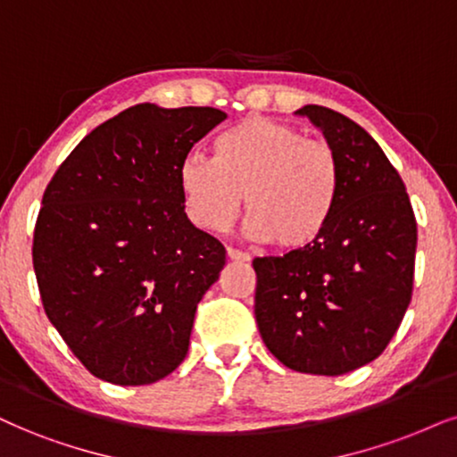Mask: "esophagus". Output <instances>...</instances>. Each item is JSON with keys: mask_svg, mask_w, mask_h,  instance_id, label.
I'll return each mask as SVG.
<instances>
[{"mask_svg": "<svg viewBox=\"0 0 457 457\" xmlns=\"http://www.w3.org/2000/svg\"><path fill=\"white\" fill-rule=\"evenodd\" d=\"M227 256L230 258V261H237V262H247V261H250V254H245V252L235 250V247H228Z\"/></svg>", "mask_w": 457, "mask_h": 457, "instance_id": "34e87169", "label": "esophagus"}]
</instances>
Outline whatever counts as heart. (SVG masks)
<instances>
[{
  "mask_svg": "<svg viewBox=\"0 0 457 457\" xmlns=\"http://www.w3.org/2000/svg\"><path fill=\"white\" fill-rule=\"evenodd\" d=\"M186 210L201 228L220 233L239 216L247 233L279 250H303L328 227L341 167L324 139L264 116H247L220 133L216 154L190 152L178 171Z\"/></svg>",
  "mask_w": 457,
  "mask_h": 457,
  "instance_id": "obj_1",
  "label": "heart"
}]
</instances>
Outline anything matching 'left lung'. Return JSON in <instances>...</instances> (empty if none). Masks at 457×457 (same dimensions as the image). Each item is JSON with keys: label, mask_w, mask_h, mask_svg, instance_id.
<instances>
[{"label": "left lung", "mask_w": 457, "mask_h": 457, "mask_svg": "<svg viewBox=\"0 0 457 457\" xmlns=\"http://www.w3.org/2000/svg\"><path fill=\"white\" fill-rule=\"evenodd\" d=\"M296 114L335 150L339 196L318 241L254 258V315L281 364L335 377L373 362L401 326L413 292L418 222L401 176L362 127L322 105Z\"/></svg>", "instance_id": "obj_1"}]
</instances>
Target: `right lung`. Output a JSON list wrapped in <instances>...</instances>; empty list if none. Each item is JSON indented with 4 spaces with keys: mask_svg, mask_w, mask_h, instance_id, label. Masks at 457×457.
I'll return each mask as SVG.
<instances>
[{
    "mask_svg": "<svg viewBox=\"0 0 457 457\" xmlns=\"http://www.w3.org/2000/svg\"><path fill=\"white\" fill-rule=\"evenodd\" d=\"M216 108L137 104L56 169L33 230V271L73 356L116 386L154 384L188 353L196 305L227 250L184 212L178 171Z\"/></svg>",
    "mask_w": 457,
    "mask_h": 457,
    "instance_id": "right-lung-1",
    "label": "right lung"
}]
</instances>
